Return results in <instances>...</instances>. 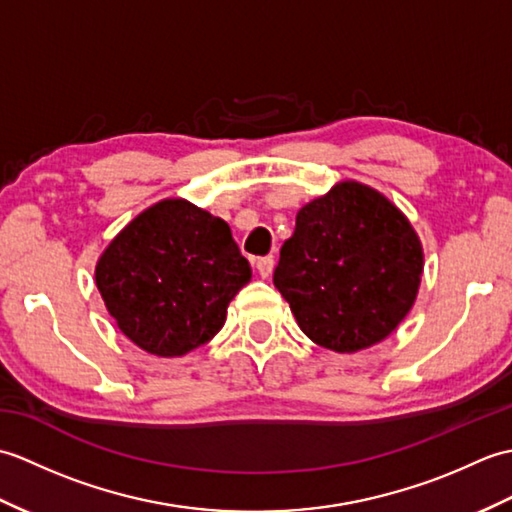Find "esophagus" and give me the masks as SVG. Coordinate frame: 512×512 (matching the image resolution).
I'll list each match as a JSON object with an SVG mask.
<instances>
[{"mask_svg":"<svg viewBox=\"0 0 512 512\" xmlns=\"http://www.w3.org/2000/svg\"><path fill=\"white\" fill-rule=\"evenodd\" d=\"M255 268H257L259 277H264V279L273 275V268H275V259H273V255H268V257H259L257 262H255Z\"/></svg>","mask_w":512,"mask_h":512,"instance_id":"obj_1","label":"esophagus"}]
</instances>
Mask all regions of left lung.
Segmentation results:
<instances>
[{
  "mask_svg": "<svg viewBox=\"0 0 512 512\" xmlns=\"http://www.w3.org/2000/svg\"><path fill=\"white\" fill-rule=\"evenodd\" d=\"M422 268V244L407 215L380 191L343 180L301 206L273 284L310 341L354 354L405 321Z\"/></svg>",
  "mask_w": 512,
  "mask_h": 512,
  "instance_id": "left-lung-1",
  "label": "left lung"
}]
</instances>
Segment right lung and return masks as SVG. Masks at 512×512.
I'll list each match as a JSON object with an SVG mask.
<instances>
[{"instance_id": "1", "label": "right lung", "mask_w": 512, "mask_h": 512, "mask_svg": "<svg viewBox=\"0 0 512 512\" xmlns=\"http://www.w3.org/2000/svg\"><path fill=\"white\" fill-rule=\"evenodd\" d=\"M250 277L253 270L231 226L182 198L138 213L94 268L96 288L118 330L162 358L209 343Z\"/></svg>"}]
</instances>
